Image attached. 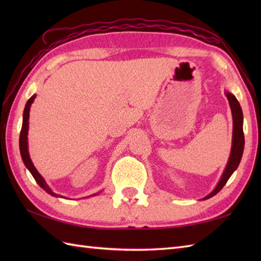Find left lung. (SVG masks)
<instances>
[{
    "instance_id": "left-lung-1",
    "label": "left lung",
    "mask_w": 261,
    "mask_h": 261,
    "mask_svg": "<svg viewBox=\"0 0 261 261\" xmlns=\"http://www.w3.org/2000/svg\"><path fill=\"white\" fill-rule=\"evenodd\" d=\"M224 93L230 104L231 112H232V121H233L231 152H230L228 164L225 166V169L223 171L222 176H221V179L219 180L218 185H216V187L208 194V195L203 197L202 199H207V198L213 197L215 194H218L221 190H222L223 186L226 184V181L229 180L231 175L234 173V170L238 168V166H239L242 158L243 148H245V136H243V114H242L241 107L233 94H231L226 91Z\"/></svg>"
}]
</instances>
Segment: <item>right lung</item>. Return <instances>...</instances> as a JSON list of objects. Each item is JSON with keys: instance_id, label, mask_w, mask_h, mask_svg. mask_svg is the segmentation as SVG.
Returning a JSON list of instances; mask_svg holds the SVG:
<instances>
[{"instance_id": "add662e5", "label": "right lung", "mask_w": 261, "mask_h": 261, "mask_svg": "<svg viewBox=\"0 0 261 261\" xmlns=\"http://www.w3.org/2000/svg\"><path fill=\"white\" fill-rule=\"evenodd\" d=\"M36 98V94L35 95H32L29 99H28V102L25 104V108L23 111V121H22V127H21V132H20V139H19V146H20V153H21V157L22 160H23V164L25 167L29 169V171L31 173V175L33 176V178L36 179V181L38 182V185L40 186L42 190H45L48 194H50L51 196L55 197H63L66 198L63 195H59V194L54 193L53 190L50 187L47 185V182L45 180V178L39 174V171L37 170V168L35 167V165H33L32 160L30 158V154H29V149H28V130H29V113H30V108H31V104L33 103ZM97 195L96 194H93V195H90L87 197H91V196H95Z\"/></svg>"}]
</instances>
